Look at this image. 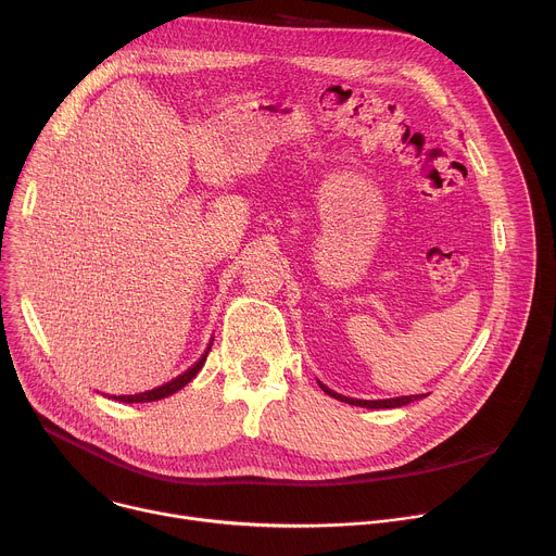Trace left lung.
Wrapping results in <instances>:
<instances>
[{
    "label": "left lung",
    "instance_id": "8db88e82",
    "mask_svg": "<svg viewBox=\"0 0 556 556\" xmlns=\"http://www.w3.org/2000/svg\"><path fill=\"white\" fill-rule=\"evenodd\" d=\"M320 387H323V391H325L327 395H331V397H336V400H340V402L353 404V406H362V408H397V406H404V404H408V402H413V400L424 397V395H404V397H393V400H353V397L338 395L336 391L327 389L325 384H320Z\"/></svg>",
    "mask_w": 556,
    "mask_h": 556
}]
</instances>
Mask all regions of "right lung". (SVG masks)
I'll use <instances>...</instances> for the list:
<instances>
[{"label": "right lung", "instance_id": "right-lung-1", "mask_svg": "<svg viewBox=\"0 0 556 556\" xmlns=\"http://www.w3.org/2000/svg\"><path fill=\"white\" fill-rule=\"evenodd\" d=\"M210 349H212V344L207 346V351L199 357V362L197 364H192L188 371L185 374H180V376H176L174 380H169V382H165L163 387H156V389H152V391H146V393H137V395H118V397H114V400H118V402H154V400H163V397H167V395H172V393H176L178 389H182L185 384H188L192 378H197V374L201 371V366L205 364V359H207V353H210Z\"/></svg>", "mask_w": 556, "mask_h": 556}]
</instances>
